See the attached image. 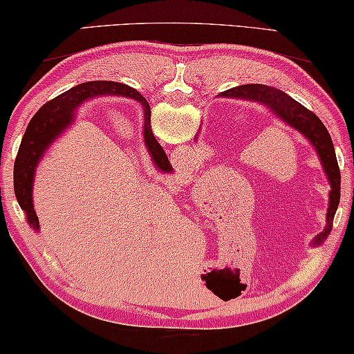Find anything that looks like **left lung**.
<instances>
[{
  "label": "left lung",
  "instance_id": "obj_1",
  "mask_svg": "<svg viewBox=\"0 0 354 354\" xmlns=\"http://www.w3.org/2000/svg\"><path fill=\"white\" fill-rule=\"evenodd\" d=\"M136 91V89H134ZM220 97L225 99H244V100H252L259 102V104L265 105L266 109L273 111L276 118H279L281 121L286 124L294 127L295 131H299L300 134H304L306 139L310 140L311 145L315 147V150L319 156L322 169H324L327 180L330 183V192H329V207H327L326 220L327 227L324 232L317 234L315 238L313 244L319 245L322 241L329 236L332 230V220L335 217L337 207L340 203V169L339 162H337L335 156V148L332 139L327 132L326 126L322 124V121L317 118L313 111L305 109L304 105L292 99L290 95L286 92L271 88V86L265 84H243L238 88H232L228 91H223ZM139 102L143 104V97L140 94Z\"/></svg>",
  "mask_w": 354,
  "mask_h": 354
}]
</instances>
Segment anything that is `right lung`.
<instances>
[{
    "mask_svg": "<svg viewBox=\"0 0 354 354\" xmlns=\"http://www.w3.org/2000/svg\"><path fill=\"white\" fill-rule=\"evenodd\" d=\"M100 94L127 95L136 100H139L140 97V92L134 91L126 84L113 83V81H91V83L78 84L41 106L37 115L30 121L27 131H25L14 165V193L19 206L24 209L25 215H27L30 227L37 230V232L39 230V222L38 215L33 209V178L38 162L50 143L57 139L60 132H64L68 124H71L76 106L83 104L84 100L91 99V97ZM142 105L143 113H145L143 115L145 116L143 137H145V145L148 147L151 160L160 171L171 172V162H169L165 150H162V147L158 143L151 132L150 105L145 99H143Z\"/></svg>",
    "mask_w": 354,
    "mask_h": 354,
    "instance_id": "right-lung-1",
    "label": "right lung"
}]
</instances>
